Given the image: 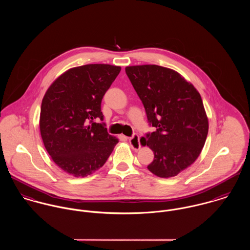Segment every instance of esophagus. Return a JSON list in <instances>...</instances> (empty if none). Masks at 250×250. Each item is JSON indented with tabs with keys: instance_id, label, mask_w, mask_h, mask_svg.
I'll return each mask as SVG.
<instances>
[{
	"instance_id": "obj_1",
	"label": "esophagus",
	"mask_w": 250,
	"mask_h": 250,
	"mask_svg": "<svg viewBox=\"0 0 250 250\" xmlns=\"http://www.w3.org/2000/svg\"><path fill=\"white\" fill-rule=\"evenodd\" d=\"M129 143L130 145L132 146V148L134 150H139L141 148V143H140V137L138 135H134L133 137L129 138Z\"/></svg>"
}]
</instances>
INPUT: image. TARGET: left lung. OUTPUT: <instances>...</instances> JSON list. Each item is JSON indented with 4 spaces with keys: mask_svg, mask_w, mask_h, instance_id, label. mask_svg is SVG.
Instances as JSON below:
<instances>
[{
    "mask_svg": "<svg viewBox=\"0 0 250 250\" xmlns=\"http://www.w3.org/2000/svg\"><path fill=\"white\" fill-rule=\"evenodd\" d=\"M126 74L156 131L141 142L153 151L147 167L161 178H170L192 165L205 144L209 122L201 96L192 83L170 68L144 64L127 66Z\"/></svg>",
    "mask_w": 250,
    "mask_h": 250,
    "instance_id": "1",
    "label": "left lung"
}]
</instances>
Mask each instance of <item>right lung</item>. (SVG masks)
<instances>
[{
  "label": "right lung",
  "mask_w": 250,
  "mask_h": 250,
  "mask_svg": "<svg viewBox=\"0 0 250 250\" xmlns=\"http://www.w3.org/2000/svg\"><path fill=\"white\" fill-rule=\"evenodd\" d=\"M120 70L98 63L73 67L53 82L42 99L39 128L44 146L54 163L74 177L102 167L118 143L95 120H103V96Z\"/></svg>",
  "instance_id": "obj_1"
}]
</instances>
